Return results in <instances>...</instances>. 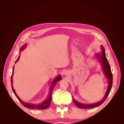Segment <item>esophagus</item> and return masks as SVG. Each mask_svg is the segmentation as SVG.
Instances as JSON below:
<instances>
[{
  "label": "esophagus",
  "mask_w": 124,
  "mask_h": 124,
  "mask_svg": "<svg viewBox=\"0 0 124 124\" xmlns=\"http://www.w3.org/2000/svg\"><path fill=\"white\" fill-rule=\"evenodd\" d=\"M68 74V73H66V74Z\"/></svg>",
  "instance_id": "esophagus-1"
}]
</instances>
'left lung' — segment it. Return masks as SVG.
Masks as SVG:
<instances>
[{
	"label": "left lung",
	"mask_w": 124,
	"mask_h": 124,
	"mask_svg": "<svg viewBox=\"0 0 124 124\" xmlns=\"http://www.w3.org/2000/svg\"><path fill=\"white\" fill-rule=\"evenodd\" d=\"M100 47L101 52H102V54L101 55L100 54H97L96 57L97 58H98V59L99 60L100 62H101V65L102 66V69L104 74L105 75V76L107 78V79L108 80V86L107 92L102 100H101L99 102L93 104L81 103L77 102V101H76L73 98L74 103L76 104V105L78 107L81 108H93L100 106L101 104L104 102V101L107 99L112 88V83H113V76H112V73L111 72V67L109 65V63H108L107 59L106 53H105V50L103 46H101Z\"/></svg>",
	"instance_id": "left-lung-1"
}]
</instances>
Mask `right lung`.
<instances>
[{"mask_svg":"<svg viewBox=\"0 0 124 124\" xmlns=\"http://www.w3.org/2000/svg\"><path fill=\"white\" fill-rule=\"evenodd\" d=\"M26 44H24L23 46H22L21 48H20V50L21 51H22L23 50H24V48L26 47ZM20 58V56L19 57H18L16 61V63L18 61V59ZM14 67L13 66V70H12V76H11V86H12V91L14 93V95H16V96L17 97V98L18 99L20 102L22 103V104L23 105V106L27 108H32V109H39V110H41V109H46V108H47L48 107L50 106V105L51 104V100H52V91H53V89L54 88V87L55 86L56 83H57L58 81H59V80H61L62 79V77L61 76H60V75H58V76L56 77L55 80L53 81L52 82V83L51 84V88H50V92L49 95H48V96L46 100L45 101H44L42 103H41L40 104H31V103H26L23 102V101H22L20 98L19 97H18L16 93V91H15L13 87V85H12V82H13V80H12V76H13V72H14Z\"/></svg>","mask_w":124,"mask_h":124,"instance_id":"add662e5","label":"right lung"}]
</instances>
